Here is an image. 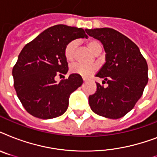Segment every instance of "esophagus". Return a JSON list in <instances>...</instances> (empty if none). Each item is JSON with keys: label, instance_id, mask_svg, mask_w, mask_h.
Instances as JSON below:
<instances>
[{"label": "esophagus", "instance_id": "esophagus-1", "mask_svg": "<svg viewBox=\"0 0 157 157\" xmlns=\"http://www.w3.org/2000/svg\"><path fill=\"white\" fill-rule=\"evenodd\" d=\"M83 81H88V79L86 78V77H83Z\"/></svg>", "mask_w": 157, "mask_h": 157}]
</instances>
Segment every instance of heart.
<instances>
[{
  "label": "heart",
  "mask_w": 157,
  "mask_h": 157,
  "mask_svg": "<svg viewBox=\"0 0 157 157\" xmlns=\"http://www.w3.org/2000/svg\"><path fill=\"white\" fill-rule=\"evenodd\" d=\"M77 40H73L67 43V45L65 46L64 49V57L67 62H72L75 59L76 55V50L77 47ZM89 49L94 53L96 54L98 50H102V44L98 40H90L87 42ZM70 70L71 72L76 74H79L83 76H90V75L96 71V67L94 65H90V64H83L76 63L71 64L70 67Z\"/></svg>",
  "instance_id": "1"
}]
</instances>
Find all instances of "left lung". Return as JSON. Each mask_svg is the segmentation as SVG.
<instances>
[{"mask_svg":"<svg viewBox=\"0 0 157 157\" xmlns=\"http://www.w3.org/2000/svg\"><path fill=\"white\" fill-rule=\"evenodd\" d=\"M87 34L102 42L106 62L96 76L108 85L99 83L89 96V104L94 113L110 119L124 117L134 108L148 81L147 63L139 47L130 39L112 28H95Z\"/></svg>","mask_w":157,"mask_h":157,"instance_id":"8db88e82","label":"left lung"}]
</instances>
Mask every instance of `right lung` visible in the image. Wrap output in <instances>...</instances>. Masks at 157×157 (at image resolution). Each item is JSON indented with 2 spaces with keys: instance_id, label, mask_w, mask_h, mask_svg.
<instances>
[{
  "instance_id": "right-lung-1",
  "label": "right lung",
  "mask_w": 157,
  "mask_h": 157,
  "mask_svg": "<svg viewBox=\"0 0 157 157\" xmlns=\"http://www.w3.org/2000/svg\"><path fill=\"white\" fill-rule=\"evenodd\" d=\"M87 31L63 24L53 26L23 48L12 74L17 96L29 114L51 119L66 112L69 96L83 80L76 73L59 83L54 77L68 71L65 46L76 38L87 37Z\"/></svg>"
}]
</instances>
